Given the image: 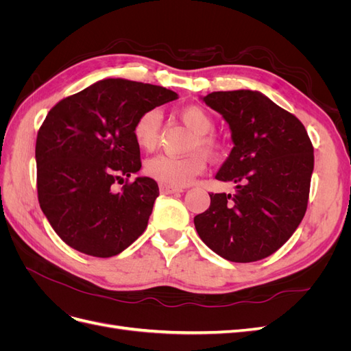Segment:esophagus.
I'll return each instance as SVG.
<instances>
[{"mask_svg": "<svg viewBox=\"0 0 351 351\" xmlns=\"http://www.w3.org/2000/svg\"><path fill=\"white\" fill-rule=\"evenodd\" d=\"M159 189H161V193H164V195H176V193H182L183 192V189L169 187V186H164V184L159 186Z\"/></svg>", "mask_w": 351, "mask_h": 351, "instance_id": "34e87169", "label": "esophagus"}]
</instances>
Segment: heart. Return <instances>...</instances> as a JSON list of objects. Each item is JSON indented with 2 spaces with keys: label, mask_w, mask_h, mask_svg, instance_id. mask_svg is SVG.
Instances as JSON below:
<instances>
[{
  "label": "heart",
  "mask_w": 351,
  "mask_h": 351,
  "mask_svg": "<svg viewBox=\"0 0 351 351\" xmlns=\"http://www.w3.org/2000/svg\"><path fill=\"white\" fill-rule=\"evenodd\" d=\"M178 117L196 134V139L190 145V151H200L208 156L218 154L219 145L215 137L209 136L214 130V119L206 110L197 105H189L180 110ZM161 121L162 115L159 110H147L137 117L133 125V137L142 151L151 152L156 147ZM200 152L186 156L156 155L145 162V173L164 186L177 189L189 186L205 169V156Z\"/></svg>",
  "instance_id": "b5f03b06"
}]
</instances>
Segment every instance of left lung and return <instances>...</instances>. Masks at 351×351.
<instances>
[{
  "label": "left lung",
  "instance_id": "1",
  "mask_svg": "<svg viewBox=\"0 0 351 351\" xmlns=\"http://www.w3.org/2000/svg\"><path fill=\"white\" fill-rule=\"evenodd\" d=\"M230 127L232 149L215 178L236 195L210 193L195 217L199 237L221 258L254 262L277 252L302 222L313 173V146L293 114L258 90L200 97Z\"/></svg>",
  "mask_w": 351,
  "mask_h": 351
}]
</instances>
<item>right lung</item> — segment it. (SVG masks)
<instances>
[{"label":"right lung","mask_w":351,"mask_h":351,"mask_svg":"<svg viewBox=\"0 0 351 351\" xmlns=\"http://www.w3.org/2000/svg\"><path fill=\"white\" fill-rule=\"evenodd\" d=\"M177 98L155 84L102 79L48 112L36 139L38 199L70 247L111 258L146 230L159 196L155 180L136 177L120 192L112 184L142 167L137 117Z\"/></svg>","instance_id":"add662e5"}]
</instances>
